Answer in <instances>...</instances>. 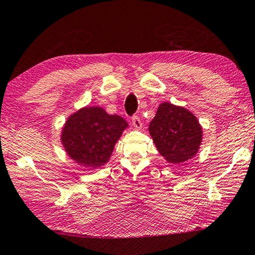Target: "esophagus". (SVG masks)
I'll return each instance as SVG.
<instances>
[{
  "instance_id": "obj_1",
  "label": "esophagus",
  "mask_w": 255,
  "mask_h": 255,
  "mask_svg": "<svg viewBox=\"0 0 255 255\" xmlns=\"http://www.w3.org/2000/svg\"><path fill=\"white\" fill-rule=\"evenodd\" d=\"M131 123H132L134 128H137V129L141 128V125H142V124H141V122H140V118H139L138 116H136V115H134V116L131 117Z\"/></svg>"
}]
</instances>
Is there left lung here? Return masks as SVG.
<instances>
[{"label": "left lung", "instance_id": "obj_1", "mask_svg": "<svg viewBox=\"0 0 255 255\" xmlns=\"http://www.w3.org/2000/svg\"><path fill=\"white\" fill-rule=\"evenodd\" d=\"M158 151L171 163H180L197 153L202 129L193 114L183 107L163 103L149 125Z\"/></svg>", "mask_w": 255, "mask_h": 255}]
</instances>
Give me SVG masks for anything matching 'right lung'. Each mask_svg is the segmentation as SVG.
I'll list each match as a JSON object with an SVG mask.
<instances>
[{
    "label": "right lung",
    "mask_w": 255,
    "mask_h": 255,
    "mask_svg": "<svg viewBox=\"0 0 255 255\" xmlns=\"http://www.w3.org/2000/svg\"><path fill=\"white\" fill-rule=\"evenodd\" d=\"M127 127L124 118L108 115L101 107H87L65 124L62 140L65 150L84 167H101L108 161L115 143Z\"/></svg>",
    "instance_id": "add662e5"
}]
</instances>
